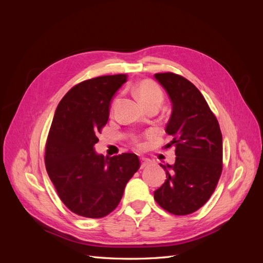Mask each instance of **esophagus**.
I'll return each mask as SVG.
<instances>
[{
  "mask_svg": "<svg viewBox=\"0 0 263 263\" xmlns=\"http://www.w3.org/2000/svg\"><path fill=\"white\" fill-rule=\"evenodd\" d=\"M151 164H153V161H151L150 159L142 158V159H141V165H140V168L144 169V168H147V166H149V165H151Z\"/></svg>",
  "mask_w": 263,
  "mask_h": 263,
  "instance_id": "1",
  "label": "esophagus"
}]
</instances>
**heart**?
I'll return each mask as SVG.
<instances>
[{
  "mask_svg": "<svg viewBox=\"0 0 263 263\" xmlns=\"http://www.w3.org/2000/svg\"><path fill=\"white\" fill-rule=\"evenodd\" d=\"M135 93L145 108L153 104L160 105L163 101L161 89L153 81L146 80L139 82L135 87Z\"/></svg>",
  "mask_w": 263,
  "mask_h": 263,
  "instance_id": "1",
  "label": "heart"
}]
</instances>
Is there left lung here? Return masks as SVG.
Wrapping results in <instances>:
<instances>
[{"label":"left lung","instance_id":"obj_1","mask_svg":"<svg viewBox=\"0 0 263 263\" xmlns=\"http://www.w3.org/2000/svg\"><path fill=\"white\" fill-rule=\"evenodd\" d=\"M168 93L172 113L165 133L176 147L174 164H160L166 180L155 191V200L174 215L192 214L210 200L222 170V137L216 117L202 93L185 78L156 73Z\"/></svg>","mask_w":263,"mask_h":263}]
</instances>
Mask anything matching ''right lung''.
<instances>
[{
  "label": "right lung",
  "instance_id": "1",
  "mask_svg": "<svg viewBox=\"0 0 263 263\" xmlns=\"http://www.w3.org/2000/svg\"><path fill=\"white\" fill-rule=\"evenodd\" d=\"M126 81V74L83 81L62 98L54 112L46 170L62 203L79 216L101 218L113 212L140 166L135 154L109 158L94 150L108 121L110 102Z\"/></svg>",
  "mask_w": 263,
  "mask_h": 263
}]
</instances>
